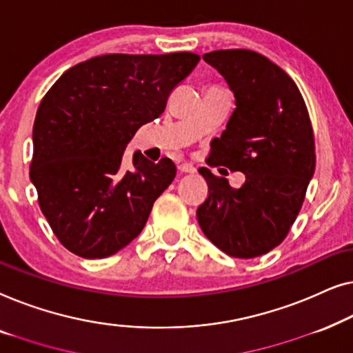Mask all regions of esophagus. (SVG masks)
Returning <instances> with one entry per match:
<instances>
[{
    "label": "esophagus",
    "instance_id": "obj_1",
    "mask_svg": "<svg viewBox=\"0 0 353 353\" xmlns=\"http://www.w3.org/2000/svg\"><path fill=\"white\" fill-rule=\"evenodd\" d=\"M177 170L181 172H187V174H193L195 172V166L192 165V163H181V165L177 166Z\"/></svg>",
    "mask_w": 353,
    "mask_h": 353
}]
</instances>
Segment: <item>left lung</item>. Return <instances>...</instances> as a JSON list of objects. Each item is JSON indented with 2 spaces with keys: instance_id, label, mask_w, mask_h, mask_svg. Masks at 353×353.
<instances>
[{
  "instance_id": "8db88e82",
  "label": "left lung",
  "mask_w": 353,
  "mask_h": 353,
  "mask_svg": "<svg viewBox=\"0 0 353 353\" xmlns=\"http://www.w3.org/2000/svg\"><path fill=\"white\" fill-rule=\"evenodd\" d=\"M203 59L224 77L236 105L212 139L208 163L246 181L233 188L200 168L210 193L196 210L198 224L225 254L251 259L280 245L299 214L315 172L314 131L296 83L265 56L225 49Z\"/></svg>"
}]
</instances>
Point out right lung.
Listing matches in <instances>:
<instances>
[{"label": "right lung", "instance_id": "add662e5", "mask_svg": "<svg viewBox=\"0 0 353 353\" xmlns=\"http://www.w3.org/2000/svg\"><path fill=\"white\" fill-rule=\"evenodd\" d=\"M198 61L193 52L105 54L68 68L43 97L30 179L54 235L73 254L102 259L142 232L176 166L136 152L126 170L123 153Z\"/></svg>", "mask_w": 353, "mask_h": 353}]
</instances>
